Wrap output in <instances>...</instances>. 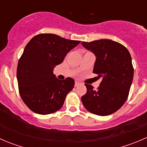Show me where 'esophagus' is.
<instances>
[{
  "instance_id": "34e87169",
  "label": "esophagus",
  "mask_w": 147,
  "mask_h": 147,
  "mask_svg": "<svg viewBox=\"0 0 147 147\" xmlns=\"http://www.w3.org/2000/svg\"><path fill=\"white\" fill-rule=\"evenodd\" d=\"M79 84H80V82H75V86H78V85H79Z\"/></svg>"
}]
</instances>
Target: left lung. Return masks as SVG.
<instances>
[{
	"mask_svg": "<svg viewBox=\"0 0 147 147\" xmlns=\"http://www.w3.org/2000/svg\"><path fill=\"white\" fill-rule=\"evenodd\" d=\"M95 56L93 73L102 78L97 90L84 84L87 92L81 100L87 111L100 116L115 113L129 96L134 76V67L129 50L124 45L108 39L82 42Z\"/></svg>",
	"mask_w": 147,
	"mask_h": 147,
	"instance_id": "1",
	"label": "left lung"
}]
</instances>
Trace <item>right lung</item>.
I'll use <instances>...</instances> for the list:
<instances>
[{
    "mask_svg": "<svg viewBox=\"0 0 147 147\" xmlns=\"http://www.w3.org/2000/svg\"><path fill=\"white\" fill-rule=\"evenodd\" d=\"M80 42L55 34L42 33L26 45L18 63L17 80L20 97L32 112L49 115L62 107L75 81L71 78L58 80L53 69Z\"/></svg>",
    "mask_w": 147,
    "mask_h": 147,
    "instance_id": "1",
    "label": "right lung"
}]
</instances>
